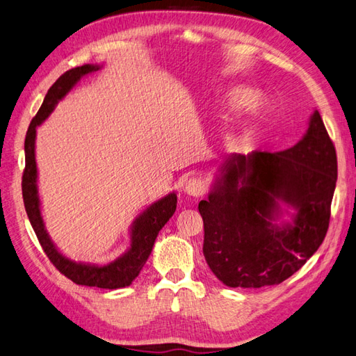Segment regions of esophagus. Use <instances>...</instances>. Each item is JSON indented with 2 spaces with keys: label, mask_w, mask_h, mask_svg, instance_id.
<instances>
[{
  "label": "esophagus",
  "mask_w": 356,
  "mask_h": 356,
  "mask_svg": "<svg viewBox=\"0 0 356 356\" xmlns=\"http://www.w3.org/2000/svg\"><path fill=\"white\" fill-rule=\"evenodd\" d=\"M206 189H208V185H206V181L200 177H193L189 179L186 184H185V188L184 191L188 194V195H193V197H200L206 193Z\"/></svg>",
  "instance_id": "esophagus-1"
}]
</instances>
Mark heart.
Instances as JSON below:
<instances>
[{
    "instance_id": "b5f03b06",
    "label": "heart",
    "mask_w": 356,
    "mask_h": 356,
    "mask_svg": "<svg viewBox=\"0 0 356 356\" xmlns=\"http://www.w3.org/2000/svg\"><path fill=\"white\" fill-rule=\"evenodd\" d=\"M250 97V90L245 89V88H234L230 89L229 92L226 94V98H225V103L227 107H238L244 104L247 99L250 102H247L250 104V107H258L259 106V102L258 98H249Z\"/></svg>"
}]
</instances>
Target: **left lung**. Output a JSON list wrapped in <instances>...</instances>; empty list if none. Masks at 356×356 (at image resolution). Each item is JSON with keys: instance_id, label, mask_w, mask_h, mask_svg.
<instances>
[{"instance_id": "1", "label": "left lung", "mask_w": 356, "mask_h": 356, "mask_svg": "<svg viewBox=\"0 0 356 356\" xmlns=\"http://www.w3.org/2000/svg\"><path fill=\"white\" fill-rule=\"evenodd\" d=\"M335 184V147L318 111L291 148L227 156L208 200L198 203L213 275L230 288L277 285L293 276L323 243Z\"/></svg>"}]
</instances>
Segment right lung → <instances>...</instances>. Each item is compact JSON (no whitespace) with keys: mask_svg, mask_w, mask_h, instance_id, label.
I'll return each instance as SVG.
<instances>
[{"mask_svg":"<svg viewBox=\"0 0 356 356\" xmlns=\"http://www.w3.org/2000/svg\"><path fill=\"white\" fill-rule=\"evenodd\" d=\"M102 70V65H83L77 66L66 71L63 76L57 79L56 83L49 88L47 92L44 103L35 118L31 120L26 144H24V152H26V170L22 176V197L24 206H26L29 220L31 227L39 239L40 245L48 256V259L53 262V266L59 270L72 282L77 285L86 286H98L106 288V290H117V288L129 286L139 271L143 270L144 264L150 256L153 245L158 236L159 230L167 225V221L172 217L177 206V194L172 191L165 197L156 200L144 209L134 220L130 226V247L117 259L107 264H89V262H77L65 256L57 249L53 239L49 238L45 222L40 211V198L38 191V165H36V129L40 126L57 106L60 100L66 97V94L76 86L79 81Z\"/></svg>","mask_w":356,"mask_h":356,"instance_id":"obj_1","label":"right lung"}]
</instances>
